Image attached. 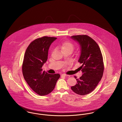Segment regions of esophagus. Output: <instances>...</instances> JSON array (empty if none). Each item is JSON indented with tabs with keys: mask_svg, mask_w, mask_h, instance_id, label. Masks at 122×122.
Instances as JSON below:
<instances>
[{
	"mask_svg": "<svg viewBox=\"0 0 122 122\" xmlns=\"http://www.w3.org/2000/svg\"><path fill=\"white\" fill-rule=\"evenodd\" d=\"M61 76H69V75H66V74H63L61 75Z\"/></svg>",
	"mask_w": 122,
	"mask_h": 122,
	"instance_id": "34e87169",
	"label": "esophagus"
}]
</instances>
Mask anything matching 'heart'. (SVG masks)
<instances>
[{"mask_svg":"<svg viewBox=\"0 0 122 122\" xmlns=\"http://www.w3.org/2000/svg\"><path fill=\"white\" fill-rule=\"evenodd\" d=\"M61 48L62 50L69 49L72 51L74 49V46L72 43L69 41H65L62 44Z\"/></svg>","mask_w":122,"mask_h":122,"instance_id":"b5f03b06","label":"heart"}]
</instances>
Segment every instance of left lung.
I'll list each match as a JSON object with an SVG mask.
<instances>
[{
	"label": "left lung",
	"mask_w": 122,
	"mask_h": 122,
	"mask_svg": "<svg viewBox=\"0 0 122 122\" xmlns=\"http://www.w3.org/2000/svg\"><path fill=\"white\" fill-rule=\"evenodd\" d=\"M80 45L81 54L78 61L82 64L79 67L83 73L80 78H75L77 84L71 88L76 93L85 95L91 92L102 79L104 71L103 57L97 43L87 35L71 36Z\"/></svg>",
	"instance_id": "8db88e82"
}]
</instances>
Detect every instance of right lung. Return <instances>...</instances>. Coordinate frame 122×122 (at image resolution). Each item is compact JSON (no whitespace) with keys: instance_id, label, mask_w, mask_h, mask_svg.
I'll return each instance as SVG.
<instances>
[{"instance_id":"right-lung-1","label":"right lung","mask_w":122,"mask_h":122,"mask_svg":"<svg viewBox=\"0 0 122 122\" xmlns=\"http://www.w3.org/2000/svg\"><path fill=\"white\" fill-rule=\"evenodd\" d=\"M54 37L43 36L33 41L27 47L23 61L22 70L24 79L35 92L41 96L53 90L60 77L59 74H50L42 67L48 58V52Z\"/></svg>"}]
</instances>
